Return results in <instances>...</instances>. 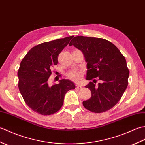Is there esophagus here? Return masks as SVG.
Instances as JSON below:
<instances>
[{
    "label": "esophagus",
    "mask_w": 145,
    "mask_h": 145,
    "mask_svg": "<svg viewBox=\"0 0 145 145\" xmlns=\"http://www.w3.org/2000/svg\"><path fill=\"white\" fill-rule=\"evenodd\" d=\"M76 88L80 89V88H82V86L78 85V84H76Z\"/></svg>",
    "instance_id": "obj_1"
}]
</instances>
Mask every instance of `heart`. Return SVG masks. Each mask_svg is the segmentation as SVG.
I'll return each instance as SVG.
<instances>
[{
    "instance_id": "1",
    "label": "heart",
    "mask_w": 145,
    "mask_h": 145,
    "mask_svg": "<svg viewBox=\"0 0 145 145\" xmlns=\"http://www.w3.org/2000/svg\"><path fill=\"white\" fill-rule=\"evenodd\" d=\"M84 73V71L82 69H76L70 71L68 72L67 76L70 80L75 82H79L81 80Z\"/></svg>"
}]
</instances>
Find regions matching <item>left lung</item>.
Wrapping results in <instances>:
<instances>
[{
    "label": "left lung",
    "mask_w": 145,
    "mask_h": 145,
    "mask_svg": "<svg viewBox=\"0 0 145 145\" xmlns=\"http://www.w3.org/2000/svg\"><path fill=\"white\" fill-rule=\"evenodd\" d=\"M80 50L87 63L85 86L90 90L91 97L83 101L86 109L103 113L115 105L121 99L128 84L129 70L123 55L112 42L101 38L76 36L71 40Z\"/></svg>",
    "instance_id": "8db88e82"
}]
</instances>
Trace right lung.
I'll use <instances>...</instances> for the list:
<instances>
[{"instance_id":"right-lung-1","label":"right lung","mask_w":145,"mask_h":145,"mask_svg":"<svg viewBox=\"0 0 145 145\" xmlns=\"http://www.w3.org/2000/svg\"><path fill=\"white\" fill-rule=\"evenodd\" d=\"M73 36L44 42L32 48L20 64L18 89L25 103L33 112L50 115L59 110L65 95L75 85L69 80L50 85L48 78L58 63V56Z\"/></svg>"}]
</instances>
